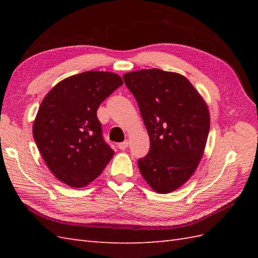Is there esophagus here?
Here are the masks:
<instances>
[{
    "label": "esophagus",
    "instance_id": "esophagus-1",
    "mask_svg": "<svg viewBox=\"0 0 258 258\" xmlns=\"http://www.w3.org/2000/svg\"><path fill=\"white\" fill-rule=\"evenodd\" d=\"M117 146H118V149H119V150L124 151V150L127 149V146H128V142H127V141H124V142H122V143H119Z\"/></svg>",
    "mask_w": 258,
    "mask_h": 258
}]
</instances>
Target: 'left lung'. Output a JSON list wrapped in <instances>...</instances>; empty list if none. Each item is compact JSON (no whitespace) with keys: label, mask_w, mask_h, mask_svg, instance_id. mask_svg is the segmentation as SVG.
I'll use <instances>...</instances> for the list:
<instances>
[{"label":"left lung","mask_w":258,"mask_h":258,"mask_svg":"<svg viewBox=\"0 0 258 258\" xmlns=\"http://www.w3.org/2000/svg\"><path fill=\"white\" fill-rule=\"evenodd\" d=\"M150 136V152L140 158L142 176L152 189L167 194L187 182L204 154L210 112L205 101L178 73L158 69L123 75Z\"/></svg>","instance_id":"1"}]
</instances>
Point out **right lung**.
<instances>
[{"instance_id": "right-lung-1", "label": "right lung", "mask_w": 258, "mask_h": 258, "mask_svg": "<svg viewBox=\"0 0 258 258\" xmlns=\"http://www.w3.org/2000/svg\"><path fill=\"white\" fill-rule=\"evenodd\" d=\"M123 84L112 72L87 71L59 82L47 93L33 123V136L50 171L71 187L93 182L114 151L102 135L100 104Z\"/></svg>"}]
</instances>
